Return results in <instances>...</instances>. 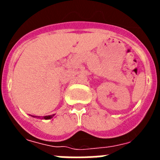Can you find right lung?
<instances>
[{
    "label": "right lung",
    "mask_w": 160,
    "mask_h": 160,
    "mask_svg": "<svg viewBox=\"0 0 160 160\" xmlns=\"http://www.w3.org/2000/svg\"><path fill=\"white\" fill-rule=\"evenodd\" d=\"M54 115H55V114H49V115H44V116H41V117L40 116H33V115H32V117H34V118H41L42 119H50V118H53ZM31 116H32V115H31Z\"/></svg>",
    "instance_id": "obj_1"
}]
</instances>
